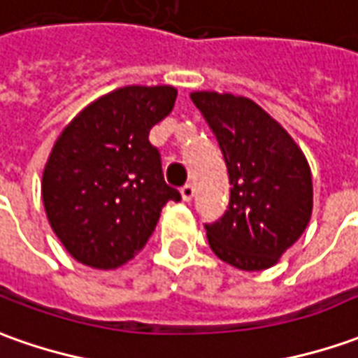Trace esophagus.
Returning <instances> with one entry per match:
<instances>
[{
  "label": "esophagus",
  "mask_w": 358,
  "mask_h": 358,
  "mask_svg": "<svg viewBox=\"0 0 358 358\" xmlns=\"http://www.w3.org/2000/svg\"><path fill=\"white\" fill-rule=\"evenodd\" d=\"M194 192H196V189H194V186H192V184H186V186H182V189H180V194H182V199H184V201H189V199L194 198Z\"/></svg>",
  "instance_id": "esophagus-1"
}]
</instances>
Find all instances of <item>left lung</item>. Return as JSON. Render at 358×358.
<instances>
[{
  "label": "left lung",
  "mask_w": 358,
  "mask_h": 358,
  "mask_svg": "<svg viewBox=\"0 0 358 358\" xmlns=\"http://www.w3.org/2000/svg\"><path fill=\"white\" fill-rule=\"evenodd\" d=\"M229 174V206L206 223L211 250L239 271L271 268L310 223L312 172L294 138L252 99L194 92Z\"/></svg>",
  "instance_id": "1"
}]
</instances>
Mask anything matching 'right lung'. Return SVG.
I'll use <instances>...</instances> for the list:
<instances>
[{
	"instance_id": "obj_1",
	"label": "right lung",
	"mask_w": 358,
	"mask_h": 358,
	"mask_svg": "<svg viewBox=\"0 0 358 358\" xmlns=\"http://www.w3.org/2000/svg\"><path fill=\"white\" fill-rule=\"evenodd\" d=\"M172 86H125L99 97L68 123L43 172L50 227L82 264L111 271L147 245L166 201L182 199L164 182L148 133L169 115Z\"/></svg>"
}]
</instances>
